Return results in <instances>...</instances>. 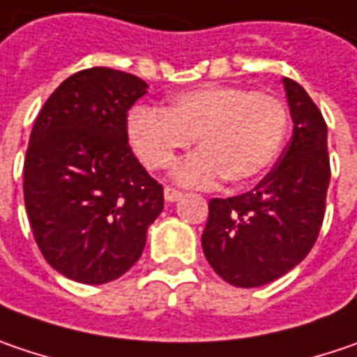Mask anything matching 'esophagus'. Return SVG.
Masks as SVG:
<instances>
[{
    "instance_id": "1",
    "label": "esophagus",
    "mask_w": 357,
    "mask_h": 357,
    "mask_svg": "<svg viewBox=\"0 0 357 357\" xmlns=\"http://www.w3.org/2000/svg\"><path fill=\"white\" fill-rule=\"evenodd\" d=\"M181 196H183V194H181V192H178V190H174V188H165V190H163V198H165V202H167V204H172V202H178Z\"/></svg>"
}]
</instances>
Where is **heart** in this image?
<instances>
[{
    "label": "heart",
    "instance_id": "heart-1",
    "mask_svg": "<svg viewBox=\"0 0 357 357\" xmlns=\"http://www.w3.org/2000/svg\"><path fill=\"white\" fill-rule=\"evenodd\" d=\"M287 127L283 100L224 84L181 93L161 111L137 107L127 121L131 147L149 169L172 167L194 139L199 151L174 169L183 185H208L220 176L246 185L261 178L279 155Z\"/></svg>",
    "mask_w": 357,
    "mask_h": 357
}]
</instances>
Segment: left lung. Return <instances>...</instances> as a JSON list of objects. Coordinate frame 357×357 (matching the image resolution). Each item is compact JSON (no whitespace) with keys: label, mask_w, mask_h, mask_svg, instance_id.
I'll return each mask as SVG.
<instances>
[{"label":"left lung","mask_w":357,"mask_h":357,"mask_svg":"<svg viewBox=\"0 0 357 357\" xmlns=\"http://www.w3.org/2000/svg\"><path fill=\"white\" fill-rule=\"evenodd\" d=\"M293 137L261 183L208 204L202 248L210 266L234 287L277 281L317 241L329 185L327 125L301 84L283 78Z\"/></svg>","instance_id":"1"}]
</instances>
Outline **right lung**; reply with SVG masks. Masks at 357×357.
Here are the masks:
<instances>
[{
    "instance_id": "obj_1",
    "label": "right lung",
    "mask_w": 357,
    "mask_h": 357,
    "mask_svg": "<svg viewBox=\"0 0 357 357\" xmlns=\"http://www.w3.org/2000/svg\"><path fill=\"white\" fill-rule=\"evenodd\" d=\"M147 82L113 68L68 76L42 107L24 161V199L46 262L102 284L141 257L163 188L129 147L127 111Z\"/></svg>"
}]
</instances>
